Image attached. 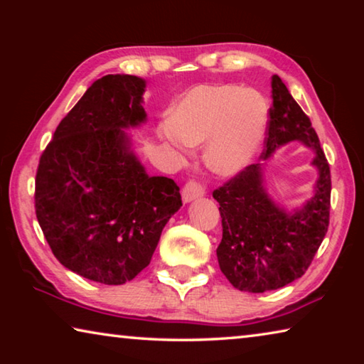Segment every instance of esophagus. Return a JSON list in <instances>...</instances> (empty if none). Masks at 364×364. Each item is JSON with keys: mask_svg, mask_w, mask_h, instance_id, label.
Segmentation results:
<instances>
[{"mask_svg": "<svg viewBox=\"0 0 364 364\" xmlns=\"http://www.w3.org/2000/svg\"><path fill=\"white\" fill-rule=\"evenodd\" d=\"M204 194H205V188L202 186L200 183L191 180L184 184L183 188V202H186L188 204V202L197 199V197H202Z\"/></svg>", "mask_w": 364, "mask_h": 364, "instance_id": "obj_1", "label": "esophagus"}]
</instances>
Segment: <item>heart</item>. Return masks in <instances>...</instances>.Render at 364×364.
I'll list each match as a JSON object with an SVG mask.
<instances>
[{"instance_id": "heart-1", "label": "heart", "mask_w": 364, "mask_h": 364, "mask_svg": "<svg viewBox=\"0 0 364 364\" xmlns=\"http://www.w3.org/2000/svg\"><path fill=\"white\" fill-rule=\"evenodd\" d=\"M263 97L234 85H200L178 101L160 138L178 151L207 141L205 162L215 173L236 175L254 160L264 138Z\"/></svg>"}]
</instances>
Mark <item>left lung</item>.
Instances as JSON below:
<instances>
[{"mask_svg":"<svg viewBox=\"0 0 364 364\" xmlns=\"http://www.w3.org/2000/svg\"><path fill=\"white\" fill-rule=\"evenodd\" d=\"M269 120L262 159L278 147L300 141L315 152V196L294 212H286L264 188L263 164H252L213 191L220 204L223 237L217 249L220 269L244 292L262 294L301 278L328 232L331 170L318 134L287 86L271 78Z\"/></svg>","mask_w":364,"mask_h":364,"instance_id":"1","label":"left lung"}]
</instances>
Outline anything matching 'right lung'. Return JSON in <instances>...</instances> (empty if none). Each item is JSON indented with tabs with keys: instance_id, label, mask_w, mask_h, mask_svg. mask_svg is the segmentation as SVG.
<instances>
[{
	"instance_id": "right-lung-1",
	"label": "right lung",
	"mask_w": 364,
	"mask_h": 364,
	"mask_svg": "<svg viewBox=\"0 0 364 364\" xmlns=\"http://www.w3.org/2000/svg\"><path fill=\"white\" fill-rule=\"evenodd\" d=\"M146 82L106 75L90 86L54 132L35 178V212L54 257L101 284L132 281L151 263L181 194L149 176L125 128L146 122Z\"/></svg>"
}]
</instances>
